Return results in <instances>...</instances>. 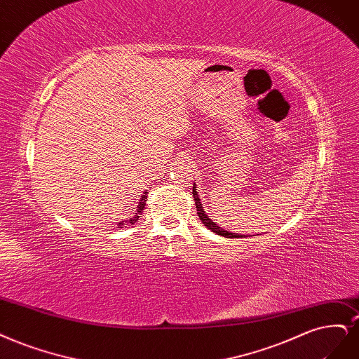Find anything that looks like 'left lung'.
<instances>
[{"label":"left lung","instance_id":"1","mask_svg":"<svg viewBox=\"0 0 359 359\" xmlns=\"http://www.w3.org/2000/svg\"><path fill=\"white\" fill-rule=\"evenodd\" d=\"M193 199H194V203H196V209H197V215H199V218H201V221L203 222V224L211 230V231H214V233H217V234H219V236H224V238H230V239H234V238H242L241 234H238V233H230V231H227V230H224V229H221L219 226H217L215 222L208 217V214L205 212V209H203V206H202V202H201V197H199V194H197V191H196V184H193Z\"/></svg>","mask_w":359,"mask_h":359}]
</instances>
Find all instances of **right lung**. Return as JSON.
I'll return each mask as SVG.
<instances>
[{"instance_id": "add662e5", "label": "right lung", "mask_w": 359, "mask_h": 359, "mask_svg": "<svg viewBox=\"0 0 359 359\" xmlns=\"http://www.w3.org/2000/svg\"><path fill=\"white\" fill-rule=\"evenodd\" d=\"M147 194H148V191L145 190V193L141 196V199H140V203H138V211H137V215H135L133 218H130L129 221H121V222H118V226H125L126 222H129V224H135V222L138 221V218H140V215H141V212L144 211V208H145V202H147Z\"/></svg>"}]
</instances>
